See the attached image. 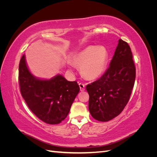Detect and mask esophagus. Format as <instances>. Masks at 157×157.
<instances>
[{"mask_svg":"<svg viewBox=\"0 0 157 157\" xmlns=\"http://www.w3.org/2000/svg\"><path fill=\"white\" fill-rule=\"evenodd\" d=\"M78 85H79V87H80V91H81V92L84 91L85 85L83 83H79Z\"/></svg>","mask_w":157,"mask_h":157,"instance_id":"1","label":"esophagus"}]
</instances>
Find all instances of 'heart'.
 Wrapping results in <instances>:
<instances>
[{
	"label": "heart",
	"instance_id": "b5f03b06",
	"mask_svg": "<svg viewBox=\"0 0 157 157\" xmlns=\"http://www.w3.org/2000/svg\"><path fill=\"white\" fill-rule=\"evenodd\" d=\"M107 59L108 53L105 47L92 45L86 47L73 58V63L80 67V73L88 80L100 77L105 70Z\"/></svg>",
	"mask_w": 157,
	"mask_h": 157
}]
</instances>
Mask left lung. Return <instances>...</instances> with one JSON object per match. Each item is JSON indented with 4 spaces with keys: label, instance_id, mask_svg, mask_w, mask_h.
<instances>
[{
    "label": "left lung",
    "instance_id": "left-lung-1",
    "mask_svg": "<svg viewBox=\"0 0 157 157\" xmlns=\"http://www.w3.org/2000/svg\"><path fill=\"white\" fill-rule=\"evenodd\" d=\"M130 46L118 40L110 66L100 78L88 84L89 111L95 119L107 122L117 117L129 101L136 78Z\"/></svg>",
    "mask_w": 157,
    "mask_h": 157
}]
</instances>
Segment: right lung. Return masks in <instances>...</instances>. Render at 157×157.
<instances>
[{
    "instance_id": "obj_1",
    "label": "right lung",
    "mask_w": 157,
    "mask_h": 157,
    "mask_svg": "<svg viewBox=\"0 0 157 157\" xmlns=\"http://www.w3.org/2000/svg\"><path fill=\"white\" fill-rule=\"evenodd\" d=\"M19 83L30 110L50 124H59L67 117L80 90L77 81H68L61 75L50 80L36 78L27 67L25 55L19 65Z\"/></svg>"
}]
</instances>
